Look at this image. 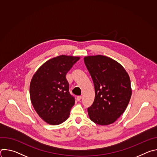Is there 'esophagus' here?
Masks as SVG:
<instances>
[{
	"instance_id": "esophagus-1",
	"label": "esophagus",
	"mask_w": 157,
	"mask_h": 157,
	"mask_svg": "<svg viewBox=\"0 0 157 157\" xmlns=\"http://www.w3.org/2000/svg\"><path fill=\"white\" fill-rule=\"evenodd\" d=\"M81 99H82V96H78L77 97V101H81Z\"/></svg>"
}]
</instances>
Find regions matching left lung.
<instances>
[{"label":"left lung","mask_w":157,"mask_h":157,"mask_svg":"<svg viewBox=\"0 0 157 157\" xmlns=\"http://www.w3.org/2000/svg\"><path fill=\"white\" fill-rule=\"evenodd\" d=\"M84 61L95 89L94 102L87 108L89 118L101 125L113 124L124 113L130 101L129 76L121 64L105 56H86Z\"/></svg>","instance_id":"8db88e82"}]
</instances>
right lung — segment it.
Masks as SVG:
<instances>
[{
  "mask_svg": "<svg viewBox=\"0 0 157 157\" xmlns=\"http://www.w3.org/2000/svg\"><path fill=\"white\" fill-rule=\"evenodd\" d=\"M79 57L60 55L43 64L30 85L32 104L38 116L47 123L58 125L68 118L75 102L66 78Z\"/></svg>",
  "mask_w": 157,
  "mask_h": 157,
  "instance_id": "right-lung-1",
  "label": "right lung"
}]
</instances>
